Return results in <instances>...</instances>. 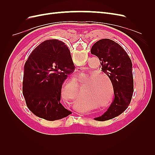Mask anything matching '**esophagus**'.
I'll return each instance as SVG.
<instances>
[{"mask_svg":"<svg viewBox=\"0 0 155 155\" xmlns=\"http://www.w3.org/2000/svg\"><path fill=\"white\" fill-rule=\"evenodd\" d=\"M81 70H83L82 69H81V68H76V72H81Z\"/></svg>","mask_w":155,"mask_h":155,"instance_id":"obj_1","label":"esophagus"}]
</instances>
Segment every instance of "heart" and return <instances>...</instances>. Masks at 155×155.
I'll return each instance as SVG.
<instances>
[{
  "label": "heart",
  "instance_id": "obj_1",
  "mask_svg": "<svg viewBox=\"0 0 155 155\" xmlns=\"http://www.w3.org/2000/svg\"><path fill=\"white\" fill-rule=\"evenodd\" d=\"M91 75L87 74V76ZM102 77L105 78L109 83L111 87V93L107 87L106 82ZM87 85L83 88L81 92V101L86 102L87 101H94L97 104H100V107H105L109 105L112 100L113 97V91L109 79L105 78L104 76L100 74L91 75L88 78V81L85 83ZM79 94V89L77 84L72 81L67 83L63 88L62 95L64 100L67 99V95L68 96L69 101L75 103L77 100Z\"/></svg>",
  "mask_w": 155,
  "mask_h": 155
}]
</instances>
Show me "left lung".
Listing matches in <instances>:
<instances>
[{
  "instance_id": "8db88e82",
  "label": "left lung",
  "mask_w": 155,
  "mask_h": 155,
  "mask_svg": "<svg viewBox=\"0 0 155 155\" xmlns=\"http://www.w3.org/2000/svg\"><path fill=\"white\" fill-rule=\"evenodd\" d=\"M91 51L99 58L100 68L109 77L114 88V99L110 106L102 116L94 118L106 121L123 113L130 104L134 92L132 62L124 49L109 39L97 41Z\"/></svg>"
}]
</instances>
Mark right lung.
<instances>
[{"label":"right lung","mask_w":155,"mask_h":155,"mask_svg":"<svg viewBox=\"0 0 155 155\" xmlns=\"http://www.w3.org/2000/svg\"><path fill=\"white\" fill-rule=\"evenodd\" d=\"M74 70L70 50L62 41L46 40L32 51L22 82L23 96L32 113L48 121L72 114L60 101L63 83Z\"/></svg>","instance_id":"right-lung-1"}]
</instances>
